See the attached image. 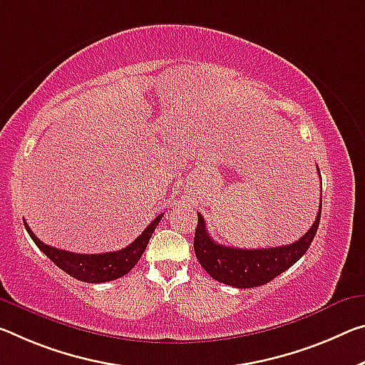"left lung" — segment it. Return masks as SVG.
<instances>
[{
    "instance_id": "1",
    "label": "left lung",
    "mask_w": 365,
    "mask_h": 365,
    "mask_svg": "<svg viewBox=\"0 0 365 365\" xmlns=\"http://www.w3.org/2000/svg\"><path fill=\"white\" fill-rule=\"evenodd\" d=\"M320 214L322 198L315 222L312 224L305 235L300 237L294 244L247 250V248L224 247L214 242L207 234L203 216L198 212V225H196L193 242L195 255L212 279L239 289L263 286L266 282L273 281L276 276L284 273L286 269L302 258L317 234Z\"/></svg>"
}]
</instances>
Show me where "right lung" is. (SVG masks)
Wrapping results in <instances>:
<instances>
[{"mask_svg": "<svg viewBox=\"0 0 365 365\" xmlns=\"http://www.w3.org/2000/svg\"><path fill=\"white\" fill-rule=\"evenodd\" d=\"M162 216H164V214H159V216L143 230V234L128 247L121 248L118 252L94 253V255L73 253L50 247L37 239L36 234H34L31 227L27 225V222H24V225L29 235H31V239L36 242V245L58 266V268L65 271L69 276L76 277L79 281L94 282V284H97V282L118 279V277L125 276L128 271H131L133 266L140 262L141 255L144 250H146L148 242L151 239L154 229L158 227Z\"/></svg>", "mask_w": 365, "mask_h": 365, "instance_id": "right-lung-1", "label": "right lung"}]
</instances>
